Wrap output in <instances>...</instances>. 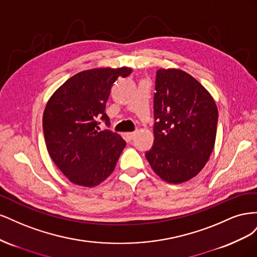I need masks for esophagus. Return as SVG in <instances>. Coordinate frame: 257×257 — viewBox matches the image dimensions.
Returning a JSON list of instances; mask_svg holds the SVG:
<instances>
[{"label": "esophagus", "mask_w": 257, "mask_h": 257, "mask_svg": "<svg viewBox=\"0 0 257 257\" xmlns=\"http://www.w3.org/2000/svg\"><path fill=\"white\" fill-rule=\"evenodd\" d=\"M135 136V133H133V132H128V133H125V138L127 139V141H132V139L134 138Z\"/></svg>", "instance_id": "esophagus-1"}]
</instances>
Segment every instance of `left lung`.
<instances>
[{"label": "left lung", "mask_w": 257, "mask_h": 257, "mask_svg": "<svg viewBox=\"0 0 257 257\" xmlns=\"http://www.w3.org/2000/svg\"><path fill=\"white\" fill-rule=\"evenodd\" d=\"M154 94V143L146 152L153 172L168 183H182L203 169L212 153L217 108L194 77L160 68Z\"/></svg>", "instance_id": "1"}]
</instances>
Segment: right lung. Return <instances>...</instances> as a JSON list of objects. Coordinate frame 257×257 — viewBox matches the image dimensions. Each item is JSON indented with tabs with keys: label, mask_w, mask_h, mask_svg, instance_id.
<instances>
[{
	"label": "right lung",
	"mask_w": 257,
	"mask_h": 257,
	"mask_svg": "<svg viewBox=\"0 0 257 257\" xmlns=\"http://www.w3.org/2000/svg\"><path fill=\"white\" fill-rule=\"evenodd\" d=\"M132 68H93L74 75L53 93L44 110L43 130L48 153L68 180L96 186L109 177L125 141L109 130L99 131L97 118L109 125L105 112L110 89Z\"/></svg>",
	"instance_id": "right-lung-1"
}]
</instances>
